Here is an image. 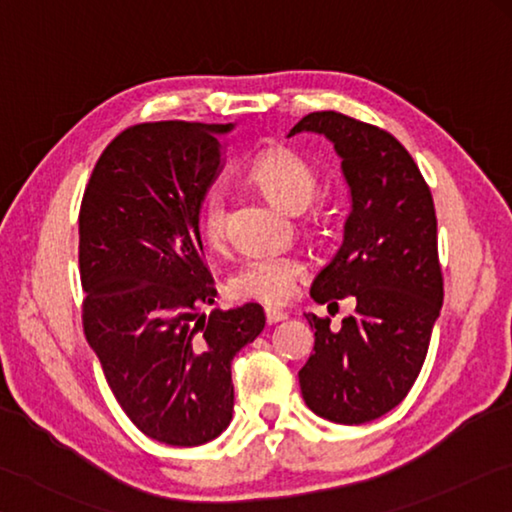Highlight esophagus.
<instances>
[{
  "instance_id": "34e87169",
  "label": "esophagus",
  "mask_w": 512,
  "mask_h": 512,
  "mask_svg": "<svg viewBox=\"0 0 512 512\" xmlns=\"http://www.w3.org/2000/svg\"><path fill=\"white\" fill-rule=\"evenodd\" d=\"M265 319H267V324L274 326V324H279V321L288 319V315H285V312H281V310H276V308H265Z\"/></svg>"
}]
</instances>
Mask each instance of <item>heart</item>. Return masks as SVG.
I'll return each mask as SVG.
<instances>
[{
    "mask_svg": "<svg viewBox=\"0 0 512 512\" xmlns=\"http://www.w3.org/2000/svg\"><path fill=\"white\" fill-rule=\"evenodd\" d=\"M249 182L272 204L285 211H303L317 193V173L306 159L285 146L263 150L247 170ZM200 229L209 245L224 238V204L220 193H209L200 211ZM306 274V265L294 256L249 258L231 276V292L242 299L283 303Z\"/></svg>",
    "mask_w": 512,
    "mask_h": 512,
    "instance_id": "heart-1",
    "label": "heart"
}]
</instances>
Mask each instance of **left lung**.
I'll use <instances>...</instances> for the list:
<instances>
[{
	"label": "left lung",
	"instance_id": "left-lung-1",
	"mask_svg": "<svg viewBox=\"0 0 512 512\" xmlns=\"http://www.w3.org/2000/svg\"><path fill=\"white\" fill-rule=\"evenodd\" d=\"M315 132L333 143L351 195L344 240L312 281L310 297L355 315L333 328L308 312L315 353L299 371L301 396L317 416L362 425L398 407L423 369L443 306L436 211L405 146L375 125L312 112L288 137Z\"/></svg>",
	"mask_w": 512,
	"mask_h": 512
}]
</instances>
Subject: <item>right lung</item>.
<instances>
[{
  "mask_svg": "<svg viewBox=\"0 0 512 512\" xmlns=\"http://www.w3.org/2000/svg\"><path fill=\"white\" fill-rule=\"evenodd\" d=\"M227 125L141 123L96 161L80 204L87 342L116 402L175 447L218 438L233 418L231 360L265 328L258 303H213L200 211L224 164Z\"/></svg>",
  "mask_w": 512,
  "mask_h": 512,
  "instance_id": "right-lung-1",
  "label": "right lung"
}]
</instances>
